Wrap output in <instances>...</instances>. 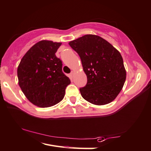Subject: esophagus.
I'll return each instance as SVG.
<instances>
[{
  "mask_svg": "<svg viewBox=\"0 0 151 151\" xmlns=\"http://www.w3.org/2000/svg\"><path fill=\"white\" fill-rule=\"evenodd\" d=\"M70 78H72L74 77V73H73V72L70 73Z\"/></svg>",
  "mask_w": 151,
  "mask_h": 151,
  "instance_id": "34e87169",
  "label": "esophagus"
}]
</instances>
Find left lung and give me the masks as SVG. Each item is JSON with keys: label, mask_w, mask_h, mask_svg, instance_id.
<instances>
[{"label": "left lung", "mask_w": 151, "mask_h": 151, "mask_svg": "<svg viewBox=\"0 0 151 151\" xmlns=\"http://www.w3.org/2000/svg\"><path fill=\"white\" fill-rule=\"evenodd\" d=\"M68 44L80 56L87 76L86 86L80 88L83 98L95 105L112 102L122 90L126 78L119 52L106 40L92 34Z\"/></svg>", "instance_id": "8db88e82"}]
</instances>
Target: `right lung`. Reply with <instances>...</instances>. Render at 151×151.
Wrapping results in <instances>:
<instances>
[{
	"label": "right lung",
	"mask_w": 151,
	"mask_h": 151,
	"mask_svg": "<svg viewBox=\"0 0 151 151\" xmlns=\"http://www.w3.org/2000/svg\"><path fill=\"white\" fill-rule=\"evenodd\" d=\"M61 45L40 41L27 51L18 67L19 86L29 102L41 108L61 102L70 83L62 71V61L55 55Z\"/></svg>",
	"instance_id": "obj_1"
}]
</instances>
